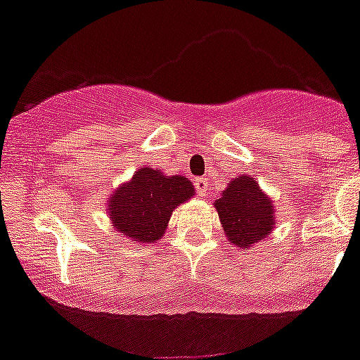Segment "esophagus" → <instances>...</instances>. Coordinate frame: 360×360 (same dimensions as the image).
<instances>
[{"mask_svg":"<svg viewBox=\"0 0 360 360\" xmlns=\"http://www.w3.org/2000/svg\"><path fill=\"white\" fill-rule=\"evenodd\" d=\"M207 185H209L207 177H196V179H194V186H196V191L200 196H205V192H207Z\"/></svg>","mask_w":360,"mask_h":360,"instance_id":"34e87169","label":"esophagus"}]
</instances>
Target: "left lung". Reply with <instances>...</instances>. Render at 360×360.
<instances>
[{"label":"left lung","mask_w":360,"mask_h":360,"mask_svg":"<svg viewBox=\"0 0 360 360\" xmlns=\"http://www.w3.org/2000/svg\"><path fill=\"white\" fill-rule=\"evenodd\" d=\"M213 205L228 240L243 250L265 240L274 230V202L248 174L233 177Z\"/></svg>","instance_id":"obj_1"}]
</instances>
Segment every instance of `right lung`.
<instances>
[{
	"label": "right lung",
	"instance_id": "obj_1",
	"mask_svg": "<svg viewBox=\"0 0 360 360\" xmlns=\"http://www.w3.org/2000/svg\"><path fill=\"white\" fill-rule=\"evenodd\" d=\"M196 194L185 175H166L160 169H136L106 202L110 224L123 237L141 245L162 239L169 217Z\"/></svg>",
	"mask_w": 360,
	"mask_h": 360
}]
</instances>
